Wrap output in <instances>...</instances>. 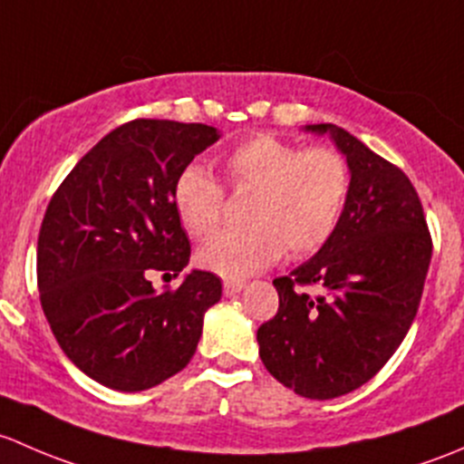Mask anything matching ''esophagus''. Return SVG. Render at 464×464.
I'll use <instances>...</instances> for the list:
<instances>
[{"mask_svg": "<svg viewBox=\"0 0 464 464\" xmlns=\"http://www.w3.org/2000/svg\"><path fill=\"white\" fill-rule=\"evenodd\" d=\"M243 288H246V284H243V281H237V279L223 281V295H226V297H234V295L241 293Z\"/></svg>", "mask_w": 464, "mask_h": 464, "instance_id": "1", "label": "esophagus"}]
</instances>
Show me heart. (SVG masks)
Listing matches in <instances>:
<instances>
[{"label":"heart","mask_w":464,"mask_h":464,"mask_svg":"<svg viewBox=\"0 0 464 464\" xmlns=\"http://www.w3.org/2000/svg\"><path fill=\"white\" fill-rule=\"evenodd\" d=\"M227 188L247 192L243 221L214 234L198 247L205 270L227 279H243L281 256L313 255L335 232L351 189L348 162L331 147H308L259 133L238 142L221 159ZM179 221L192 237H205L218 226L226 194L212 174L189 162L171 185Z\"/></svg>","instance_id":"b5f03b06"}]
</instances>
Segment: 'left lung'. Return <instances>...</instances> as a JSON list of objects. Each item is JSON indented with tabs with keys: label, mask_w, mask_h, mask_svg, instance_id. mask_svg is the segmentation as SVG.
<instances>
[{
	"label": "left lung",
	"mask_w": 464,
	"mask_h": 464,
	"mask_svg": "<svg viewBox=\"0 0 464 464\" xmlns=\"http://www.w3.org/2000/svg\"><path fill=\"white\" fill-rule=\"evenodd\" d=\"M331 133L346 156L351 189L335 232L322 250L275 279L279 310L256 331L272 377L310 400L360 389L391 360L413 324L431 264L422 203L400 167L342 127ZM319 285L310 298L299 287Z\"/></svg>",
	"instance_id": "8db88e82"
}]
</instances>
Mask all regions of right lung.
<instances>
[{"label": "right lung", "mask_w": 464, "mask_h": 464, "mask_svg": "<svg viewBox=\"0 0 464 464\" xmlns=\"http://www.w3.org/2000/svg\"><path fill=\"white\" fill-rule=\"evenodd\" d=\"M221 138L200 122L131 121L113 129L62 180L37 238V288L64 355L113 391H145L197 353L221 279L192 270L156 293L151 272L189 264L171 203L176 174Z\"/></svg>", "instance_id": "1"}]
</instances>
